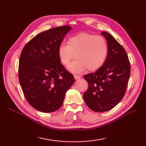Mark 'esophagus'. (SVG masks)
<instances>
[{
	"label": "esophagus",
	"instance_id": "1",
	"mask_svg": "<svg viewBox=\"0 0 146 146\" xmlns=\"http://www.w3.org/2000/svg\"><path fill=\"white\" fill-rule=\"evenodd\" d=\"M74 78H75V80H78V79H80V78H81V76L75 75H74Z\"/></svg>",
	"mask_w": 146,
	"mask_h": 146
}]
</instances>
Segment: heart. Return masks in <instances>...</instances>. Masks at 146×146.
<instances>
[{
    "mask_svg": "<svg viewBox=\"0 0 146 146\" xmlns=\"http://www.w3.org/2000/svg\"><path fill=\"white\" fill-rule=\"evenodd\" d=\"M108 48L107 41L101 36L87 33H80L71 36L67 44L61 43L58 48L60 63L68 66L75 56L68 69L78 73L85 70L95 71L103 66L107 60Z\"/></svg>",
    "mask_w": 146,
    "mask_h": 146,
    "instance_id": "heart-1",
    "label": "heart"
}]
</instances>
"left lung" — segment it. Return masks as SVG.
<instances>
[{
	"mask_svg": "<svg viewBox=\"0 0 146 146\" xmlns=\"http://www.w3.org/2000/svg\"><path fill=\"white\" fill-rule=\"evenodd\" d=\"M107 41V60L95 73L83 76L88 87L83 98L87 106L96 112L113 108L123 98L131 73L127 52L115 39L107 32L101 33Z\"/></svg>",
	"mask_w": 146,
	"mask_h": 146,
	"instance_id": "obj_1",
	"label": "left lung"
}]
</instances>
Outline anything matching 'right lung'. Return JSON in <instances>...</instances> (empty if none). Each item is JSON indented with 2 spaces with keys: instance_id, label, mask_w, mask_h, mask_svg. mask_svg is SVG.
Instances as JSON below:
<instances>
[{
  "instance_id": "right-lung-1",
  "label": "right lung",
  "mask_w": 146,
  "mask_h": 146,
  "mask_svg": "<svg viewBox=\"0 0 146 146\" xmlns=\"http://www.w3.org/2000/svg\"><path fill=\"white\" fill-rule=\"evenodd\" d=\"M71 29L63 26L43 31L30 40L21 52L19 79L22 90L28 103L42 112L58 110L75 82L58 56L59 46Z\"/></svg>"
}]
</instances>
